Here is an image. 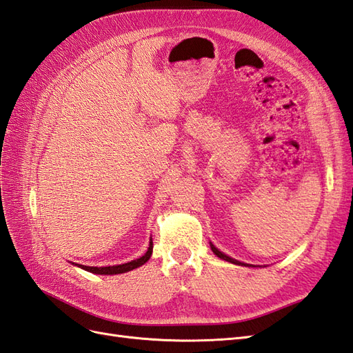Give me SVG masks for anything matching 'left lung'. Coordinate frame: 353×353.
<instances>
[{
    "instance_id": "1",
    "label": "left lung",
    "mask_w": 353,
    "mask_h": 353,
    "mask_svg": "<svg viewBox=\"0 0 353 353\" xmlns=\"http://www.w3.org/2000/svg\"><path fill=\"white\" fill-rule=\"evenodd\" d=\"M210 248H212V250H213V254L218 256V258H221V259H223V261H228V263H231V264H236V265H241V267H256V265H252V264H245V263H240V261H237V259H234V258H231V256H228V255H225L223 252H221L218 248H216L213 243L210 241Z\"/></svg>"
}]
</instances>
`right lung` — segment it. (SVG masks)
Instances as JSON below:
<instances>
[{
    "mask_svg": "<svg viewBox=\"0 0 353 353\" xmlns=\"http://www.w3.org/2000/svg\"><path fill=\"white\" fill-rule=\"evenodd\" d=\"M152 249H153V243H152V239H150L146 254H144L140 258H137V259L130 261V263L119 264V265H110V267H88V265H80V264H74V263H73V265H77L80 268L89 271V273H94V274H104V276H108V274H110V276H113V274H122V273H126V271H131L134 268L141 267L143 264H146L148 261H149V258H150V255H152Z\"/></svg>",
    "mask_w": 353,
    "mask_h": 353,
    "instance_id": "add662e5",
    "label": "right lung"
}]
</instances>
